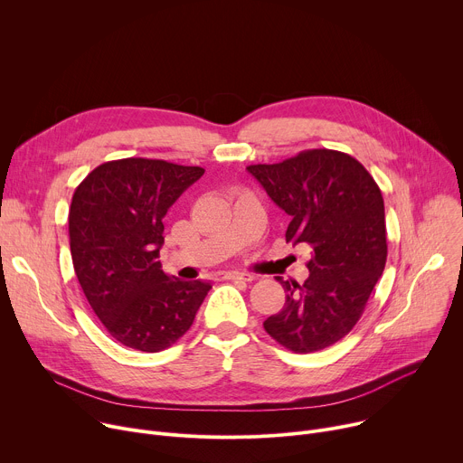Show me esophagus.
Here are the masks:
<instances>
[{"mask_svg":"<svg viewBox=\"0 0 463 463\" xmlns=\"http://www.w3.org/2000/svg\"><path fill=\"white\" fill-rule=\"evenodd\" d=\"M222 279L246 281V283H250V281H253V276H250V274H242V272H224V274H222Z\"/></svg>","mask_w":463,"mask_h":463,"instance_id":"1","label":"esophagus"}]
</instances>
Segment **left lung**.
<instances>
[{"label": "left lung", "mask_w": 463, "mask_h": 463, "mask_svg": "<svg viewBox=\"0 0 463 463\" xmlns=\"http://www.w3.org/2000/svg\"><path fill=\"white\" fill-rule=\"evenodd\" d=\"M246 169L290 215L287 242L313 248L303 283L278 278L287 299L265 320V331L294 353L326 349L361 320L383 276L388 244L381 189L361 162L331 148Z\"/></svg>", "instance_id": "1"}]
</instances>
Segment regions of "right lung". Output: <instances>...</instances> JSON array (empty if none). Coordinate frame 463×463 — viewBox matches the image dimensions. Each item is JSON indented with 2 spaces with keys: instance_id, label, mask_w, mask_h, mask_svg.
<instances>
[{
  "instance_id": "right-lung-1",
  "label": "right lung",
  "mask_w": 463,
  "mask_h": 463,
  "mask_svg": "<svg viewBox=\"0 0 463 463\" xmlns=\"http://www.w3.org/2000/svg\"><path fill=\"white\" fill-rule=\"evenodd\" d=\"M202 167L123 158L95 167L75 189L70 248L93 313L119 344L158 353L193 326L212 285L162 270L164 217Z\"/></svg>"
}]
</instances>
